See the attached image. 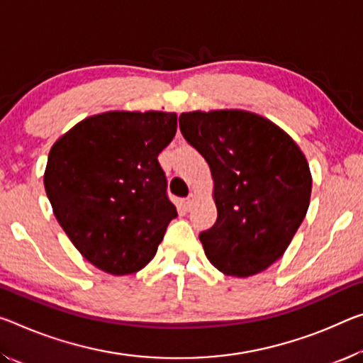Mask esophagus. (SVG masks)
Listing matches in <instances>:
<instances>
[{"mask_svg": "<svg viewBox=\"0 0 363 363\" xmlns=\"http://www.w3.org/2000/svg\"><path fill=\"white\" fill-rule=\"evenodd\" d=\"M195 203V194H189L187 199H184V208L191 210Z\"/></svg>", "mask_w": 363, "mask_h": 363, "instance_id": "1", "label": "esophagus"}]
</instances>
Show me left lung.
Listing matches in <instances>:
<instances>
[{
    "label": "left lung",
    "mask_w": 363,
    "mask_h": 363,
    "mask_svg": "<svg viewBox=\"0 0 363 363\" xmlns=\"http://www.w3.org/2000/svg\"><path fill=\"white\" fill-rule=\"evenodd\" d=\"M179 128L210 166L218 218L200 233L213 267L247 278L283 257L312 194L306 155L272 121L242 109L192 111Z\"/></svg>",
    "instance_id": "8db88e82"
}]
</instances>
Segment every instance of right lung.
Returning <instances> with one entry per match:
<instances>
[{
  "mask_svg": "<svg viewBox=\"0 0 363 363\" xmlns=\"http://www.w3.org/2000/svg\"><path fill=\"white\" fill-rule=\"evenodd\" d=\"M176 129V113L108 111L80 121L51 147L43 182L56 220L103 272H139L177 216L158 163Z\"/></svg>",
  "mask_w": 363,
  "mask_h": 363,
  "instance_id": "1",
  "label": "right lung"
}]
</instances>
